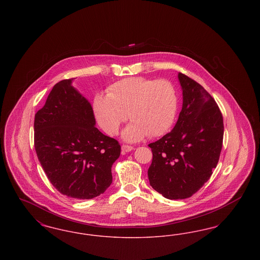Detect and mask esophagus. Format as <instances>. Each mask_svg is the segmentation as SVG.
<instances>
[{
	"label": "esophagus",
	"instance_id": "34e87169",
	"mask_svg": "<svg viewBox=\"0 0 260 260\" xmlns=\"http://www.w3.org/2000/svg\"><path fill=\"white\" fill-rule=\"evenodd\" d=\"M132 150H134L133 146H129V145H122V153L124 154L126 152H131Z\"/></svg>",
	"mask_w": 260,
	"mask_h": 260
}]
</instances>
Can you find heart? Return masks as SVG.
Wrapping results in <instances>:
<instances>
[{
	"label": "heart",
	"mask_w": 260,
	"mask_h": 260,
	"mask_svg": "<svg viewBox=\"0 0 260 260\" xmlns=\"http://www.w3.org/2000/svg\"><path fill=\"white\" fill-rule=\"evenodd\" d=\"M93 109L99 125L110 136L118 133L128 112L133 121L124 128L123 137L134 142L169 131L176 115L177 95L169 81L132 77L114 83L107 94H98Z\"/></svg>",
	"instance_id": "heart-1"
}]
</instances>
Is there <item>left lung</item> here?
Returning <instances> with one entry per match:
<instances>
[{
  "label": "left lung",
  "instance_id": "left-lung-1",
  "mask_svg": "<svg viewBox=\"0 0 260 260\" xmlns=\"http://www.w3.org/2000/svg\"><path fill=\"white\" fill-rule=\"evenodd\" d=\"M183 103L173 131L148 146L150 185L165 198L191 197L212 174L222 148V114L210 93L178 73Z\"/></svg>",
  "mask_w": 260,
  "mask_h": 260
}]
</instances>
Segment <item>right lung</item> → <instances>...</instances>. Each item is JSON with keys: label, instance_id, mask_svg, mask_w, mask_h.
<instances>
[{"label": "right lung", "instance_id": "obj_1", "mask_svg": "<svg viewBox=\"0 0 260 260\" xmlns=\"http://www.w3.org/2000/svg\"><path fill=\"white\" fill-rule=\"evenodd\" d=\"M62 80L35 115L34 144L50 183L70 198L88 200L111 185V168L120 157L119 142L95 127L92 107Z\"/></svg>", "mask_w": 260, "mask_h": 260}]
</instances>
